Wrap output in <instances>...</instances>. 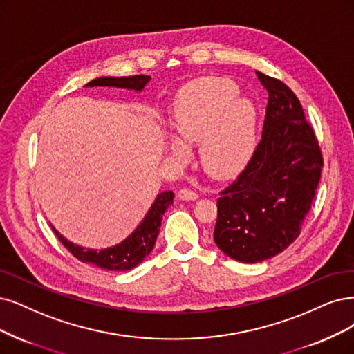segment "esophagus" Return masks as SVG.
Wrapping results in <instances>:
<instances>
[{"label": "esophagus", "instance_id": "34e87169", "mask_svg": "<svg viewBox=\"0 0 354 354\" xmlns=\"http://www.w3.org/2000/svg\"><path fill=\"white\" fill-rule=\"evenodd\" d=\"M177 196H178L181 201H196V199L199 198V194H198L196 192L190 190V189L183 187V189H180V190H178Z\"/></svg>", "mask_w": 354, "mask_h": 354}]
</instances>
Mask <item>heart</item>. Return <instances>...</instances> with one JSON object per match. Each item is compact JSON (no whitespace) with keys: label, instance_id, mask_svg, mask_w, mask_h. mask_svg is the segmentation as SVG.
I'll use <instances>...</instances> for the list:
<instances>
[{"label":"heart","instance_id":"heart-1","mask_svg":"<svg viewBox=\"0 0 354 354\" xmlns=\"http://www.w3.org/2000/svg\"><path fill=\"white\" fill-rule=\"evenodd\" d=\"M237 92L233 82L219 77L198 79L178 91L169 114L174 160L187 161L186 146L199 145L202 165L212 177H231L246 167L256 148L258 109Z\"/></svg>","mask_w":354,"mask_h":354}]
</instances>
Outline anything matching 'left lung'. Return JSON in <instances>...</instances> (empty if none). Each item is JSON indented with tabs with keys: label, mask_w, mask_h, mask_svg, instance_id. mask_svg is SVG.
<instances>
[{
	"label": "left lung",
	"mask_w": 354,
	"mask_h": 354,
	"mask_svg": "<svg viewBox=\"0 0 354 354\" xmlns=\"http://www.w3.org/2000/svg\"><path fill=\"white\" fill-rule=\"evenodd\" d=\"M270 93L262 139L245 169L216 201L214 241L228 258L256 263L300 234L322 171V155L297 96L258 71Z\"/></svg>",
	"instance_id": "left-lung-1"
}]
</instances>
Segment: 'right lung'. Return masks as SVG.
<instances>
[{
  "mask_svg": "<svg viewBox=\"0 0 354 354\" xmlns=\"http://www.w3.org/2000/svg\"><path fill=\"white\" fill-rule=\"evenodd\" d=\"M149 80L151 76L143 75L129 77H96L88 84H84V88L106 86L142 92ZM173 201L174 193L171 190L158 194L148 214L145 215L142 223L135 228V231L123 241L118 243V245L106 249L98 250L82 248L80 245H75V243L68 241L64 236H61L54 227L53 230L66 249L83 263H91L106 271H129L136 268L152 252L158 233H160L162 215L168 209V206L173 205Z\"/></svg>",
  "mask_w": 354,
  "mask_h": 354,
  "instance_id": "1",
  "label": "right lung"
}]
</instances>
